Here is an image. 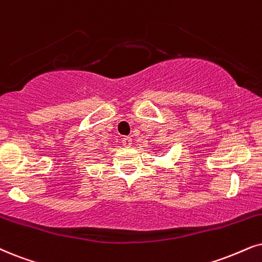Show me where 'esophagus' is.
<instances>
[{"instance_id": "1", "label": "esophagus", "mask_w": 262, "mask_h": 262, "mask_svg": "<svg viewBox=\"0 0 262 262\" xmlns=\"http://www.w3.org/2000/svg\"><path fill=\"white\" fill-rule=\"evenodd\" d=\"M122 142H123V145L125 147H130L132 145H133V139L130 137H124L122 139Z\"/></svg>"}]
</instances>
